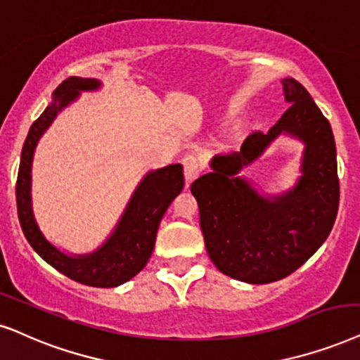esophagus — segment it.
<instances>
[{
  "label": "esophagus",
  "mask_w": 360,
  "mask_h": 360,
  "mask_svg": "<svg viewBox=\"0 0 360 360\" xmlns=\"http://www.w3.org/2000/svg\"><path fill=\"white\" fill-rule=\"evenodd\" d=\"M181 163H184V174L186 184H191V181L202 174V162H200V158L197 155H193V153L185 155Z\"/></svg>",
  "instance_id": "34e87169"
}]
</instances>
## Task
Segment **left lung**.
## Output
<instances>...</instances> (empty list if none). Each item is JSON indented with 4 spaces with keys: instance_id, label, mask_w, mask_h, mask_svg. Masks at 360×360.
Here are the masks:
<instances>
[{
    "instance_id": "left-lung-1",
    "label": "left lung",
    "mask_w": 360,
    "mask_h": 360,
    "mask_svg": "<svg viewBox=\"0 0 360 360\" xmlns=\"http://www.w3.org/2000/svg\"><path fill=\"white\" fill-rule=\"evenodd\" d=\"M283 87L289 107L273 129L250 134L241 152L214 157L212 174L190 186L210 258L223 274L251 284L278 281L301 268L329 236L339 208L329 120L296 79H284ZM281 131L307 143L303 176L291 194L269 202L234 175Z\"/></svg>"
}]
</instances>
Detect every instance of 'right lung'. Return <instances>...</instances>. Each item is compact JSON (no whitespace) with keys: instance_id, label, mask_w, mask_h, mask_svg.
<instances>
[{"instance_id":"obj_1","label":"right lung","mask_w":360,"mask_h":360,"mask_svg":"<svg viewBox=\"0 0 360 360\" xmlns=\"http://www.w3.org/2000/svg\"><path fill=\"white\" fill-rule=\"evenodd\" d=\"M99 87L96 79L69 77L54 91V102L32 122L21 152L16 180L18 217L32 250L59 273L74 281L94 288H114L134 278L150 258L157 230L163 213L184 188V169L180 163L150 172L135 190L117 230L99 251L71 258L46 241L37 228L31 210V162L41 134L49 127L56 114L74 101L79 91Z\"/></svg>"}]
</instances>
